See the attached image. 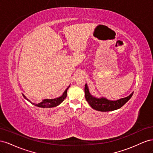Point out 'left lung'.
<instances>
[{
  "instance_id": "1",
  "label": "left lung",
  "mask_w": 153,
  "mask_h": 153,
  "mask_svg": "<svg viewBox=\"0 0 153 153\" xmlns=\"http://www.w3.org/2000/svg\"><path fill=\"white\" fill-rule=\"evenodd\" d=\"M85 97L86 101H87L92 108L101 112H108V111H113L119 109L128 101L132 97L133 94L128 96L126 98H121L116 101H110L106 100V98H96L91 95L89 92L87 84L85 85Z\"/></svg>"
}]
</instances>
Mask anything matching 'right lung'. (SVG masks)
Returning a JSON list of instances; mask_svg holds the SVG:
<instances>
[{
	"mask_svg": "<svg viewBox=\"0 0 153 153\" xmlns=\"http://www.w3.org/2000/svg\"><path fill=\"white\" fill-rule=\"evenodd\" d=\"M69 87V86L67 88V89H66V91L64 92L63 94L61 97H59V98H55V99H52V100L46 99V100H43L42 102H41L39 103H38V104L32 103L30 101H29L28 99H27L25 98V96L24 94H23V96H24V98L27 100H28L30 103L33 104L34 105H35L36 106H38V107H41V108H51V107H54V106H56L59 105V104H61L62 102V101H64V100L66 98V96H67V91H68Z\"/></svg>",
	"mask_w": 153,
	"mask_h": 153,
	"instance_id": "add662e5",
	"label": "right lung"
}]
</instances>
